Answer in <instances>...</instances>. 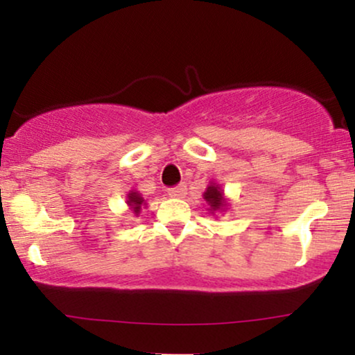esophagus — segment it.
Masks as SVG:
<instances>
[{"mask_svg":"<svg viewBox=\"0 0 355 355\" xmlns=\"http://www.w3.org/2000/svg\"><path fill=\"white\" fill-rule=\"evenodd\" d=\"M168 195L173 198H183L187 195V187L185 185H178L173 187V189L168 190Z\"/></svg>","mask_w":355,"mask_h":355,"instance_id":"34e87169","label":"esophagus"}]
</instances>
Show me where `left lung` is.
<instances>
[{"label": "left lung", "mask_w": 355, "mask_h": 355, "mask_svg": "<svg viewBox=\"0 0 355 355\" xmlns=\"http://www.w3.org/2000/svg\"><path fill=\"white\" fill-rule=\"evenodd\" d=\"M203 200H205L207 205H209V209L207 210H209L211 215L223 214V211H227V209L230 207L229 198H227L225 193H223L222 187H220L218 183H215L214 180L209 183L207 190L203 191Z\"/></svg>", "instance_id": "1"}]
</instances>
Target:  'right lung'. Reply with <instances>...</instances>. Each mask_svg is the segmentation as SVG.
I'll list each match as a JSON object with an SVG mask.
<instances>
[{
  "instance_id": "1",
  "label": "right lung",
  "mask_w": 355,
  "mask_h": 355,
  "mask_svg": "<svg viewBox=\"0 0 355 355\" xmlns=\"http://www.w3.org/2000/svg\"><path fill=\"white\" fill-rule=\"evenodd\" d=\"M126 205H128V209L132 210V214L135 215V217H138L141 209L146 207V200L141 197V193H138L137 190H130L128 193H126Z\"/></svg>"
}]
</instances>
